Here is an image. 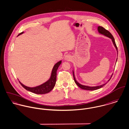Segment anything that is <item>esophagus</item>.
<instances>
[{
    "mask_svg": "<svg viewBox=\"0 0 129 129\" xmlns=\"http://www.w3.org/2000/svg\"><path fill=\"white\" fill-rule=\"evenodd\" d=\"M65 59L67 60L70 59V56L69 55H66L65 56Z\"/></svg>",
    "mask_w": 129,
    "mask_h": 129,
    "instance_id": "obj_1",
    "label": "esophagus"
}]
</instances>
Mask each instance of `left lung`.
<instances>
[{"label": "left lung", "mask_w": 129, "mask_h": 129, "mask_svg": "<svg viewBox=\"0 0 129 129\" xmlns=\"http://www.w3.org/2000/svg\"><path fill=\"white\" fill-rule=\"evenodd\" d=\"M98 30L99 31V32L107 37H109L111 38L112 40V42L115 46V47H116L117 50V52H118V48H117V47L116 46V43H115V40H114V37H113L112 35L110 33V32L109 31H108V30H107L106 29H105L104 28H103V27H101V26H99L98 27ZM117 61V60H116ZM73 75H74V81L75 82V83L77 84V85L80 88L82 89H85V90H96V89H99L100 88H101L102 87H103L104 85H105L106 84H103L100 86H94V87H90V86H84V85H82L80 84H79L78 82H77L76 81V80H75V77H74V74H73ZM113 75V74L112 75V76ZM112 77V76H111ZM111 79V78H110ZM110 79L109 80H110ZM109 80L108 81H109Z\"/></svg>", "instance_id": "8db88e82"}]
</instances>
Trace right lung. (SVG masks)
Segmentation results:
<instances>
[{
  "label": "right lung",
  "instance_id": "obj_1",
  "mask_svg": "<svg viewBox=\"0 0 129 129\" xmlns=\"http://www.w3.org/2000/svg\"><path fill=\"white\" fill-rule=\"evenodd\" d=\"M23 33V32H21V33H20V34H19L18 35L22 34ZM61 63V61H59L55 64L53 69L51 78L48 81H47L45 83L40 86L31 88V87L26 86L24 85L23 84H22L20 82H19L20 84L22 86V87H23L25 89L30 92H33L34 93L38 94H43L49 93L53 89V88L55 85V82L56 80V72L58 67L59 66Z\"/></svg>",
  "mask_w": 129,
  "mask_h": 129
}]
</instances>
